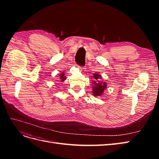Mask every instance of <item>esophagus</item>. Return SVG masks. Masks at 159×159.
Returning a JSON list of instances; mask_svg holds the SVG:
<instances>
[{"mask_svg": "<svg viewBox=\"0 0 159 159\" xmlns=\"http://www.w3.org/2000/svg\"><path fill=\"white\" fill-rule=\"evenodd\" d=\"M79 69L80 70V71H85V68H84V67H79Z\"/></svg>", "mask_w": 159, "mask_h": 159, "instance_id": "esophagus-1", "label": "esophagus"}]
</instances>
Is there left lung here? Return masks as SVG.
Returning <instances> with one entry per match:
<instances>
[{
  "mask_svg": "<svg viewBox=\"0 0 159 159\" xmlns=\"http://www.w3.org/2000/svg\"><path fill=\"white\" fill-rule=\"evenodd\" d=\"M93 78H94L96 80H98V82H96L95 81H93V93L95 96H100L103 92L105 89H106L107 85L105 82H99V80L102 79V77L99 74H93Z\"/></svg>",
  "mask_w": 159,
  "mask_h": 159,
  "instance_id": "1",
  "label": "left lung"
}]
</instances>
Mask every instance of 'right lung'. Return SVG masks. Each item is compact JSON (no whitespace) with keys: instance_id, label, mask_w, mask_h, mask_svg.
Instances as JSON below:
<instances>
[{"instance_id":"add662e5","label":"right lung","mask_w":159,"mask_h":159,"mask_svg":"<svg viewBox=\"0 0 159 159\" xmlns=\"http://www.w3.org/2000/svg\"><path fill=\"white\" fill-rule=\"evenodd\" d=\"M64 74H61V76H60L61 80V81H63L65 80V77H64Z\"/></svg>"}]
</instances>
